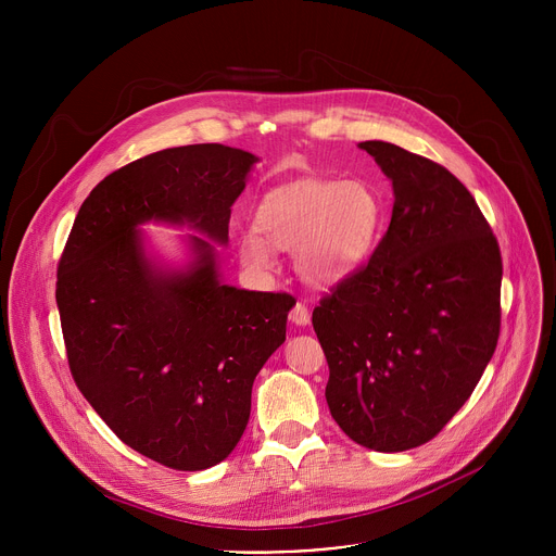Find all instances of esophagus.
Instances as JSON below:
<instances>
[{
	"mask_svg": "<svg viewBox=\"0 0 556 556\" xmlns=\"http://www.w3.org/2000/svg\"><path fill=\"white\" fill-rule=\"evenodd\" d=\"M290 321L294 326H307L309 324V309L305 303H296L292 309H290Z\"/></svg>",
	"mask_w": 556,
	"mask_h": 556,
	"instance_id": "1",
	"label": "esophagus"
}]
</instances>
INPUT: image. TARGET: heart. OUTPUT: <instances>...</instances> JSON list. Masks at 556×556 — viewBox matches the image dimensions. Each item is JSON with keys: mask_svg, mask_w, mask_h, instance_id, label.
Returning <instances> with one entry per match:
<instances>
[{"mask_svg": "<svg viewBox=\"0 0 556 556\" xmlns=\"http://www.w3.org/2000/svg\"><path fill=\"white\" fill-rule=\"evenodd\" d=\"M255 224L237 235V253L251 270H273L275 251L299 253L305 281L334 286L371 257L384 224V200L363 180H301L268 191L257 204Z\"/></svg>", "mask_w": 556, "mask_h": 556, "instance_id": "obj_1", "label": "heart"}]
</instances>
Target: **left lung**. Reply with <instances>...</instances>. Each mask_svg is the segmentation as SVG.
<instances>
[{"instance_id": "left-lung-1", "label": "left lung", "mask_w": 556, "mask_h": 556, "mask_svg": "<svg viewBox=\"0 0 556 556\" xmlns=\"http://www.w3.org/2000/svg\"><path fill=\"white\" fill-rule=\"evenodd\" d=\"M358 147L391 180V222L367 266L314 307L312 326L337 425L361 446L399 453L435 438L493 358L502 255L451 172L391 142Z\"/></svg>"}]
</instances>
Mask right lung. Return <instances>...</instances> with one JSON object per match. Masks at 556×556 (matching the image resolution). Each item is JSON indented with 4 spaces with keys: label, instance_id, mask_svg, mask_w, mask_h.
Here are the masks:
<instances>
[{
    "label": "right lung",
    "instance_id": "1",
    "mask_svg": "<svg viewBox=\"0 0 556 556\" xmlns=\"http://www.w3.org/2000/svg\"><path fill=\"white\" fill-rule=\"evenodd\" d=\"M257 155L217 142L149 153L78 208L56 273L70 371L105 425L140 455L204 470L240 442L255 376L286 341L292 296L222 283L215 244ZM189 225L192 262L148 257L139 226Z\"/></svg>",
    "mask_w": 556,
    "mask_h": 556
}]
</instances>
